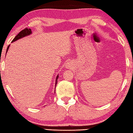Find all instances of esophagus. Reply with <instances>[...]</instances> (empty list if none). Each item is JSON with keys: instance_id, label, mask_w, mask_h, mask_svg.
Returning a JSON list of instances; mask_svg holds the SVG:
<instances>
[{"instance_id": "esophagus-1", "label": "esophagus", "mask_w": 133, "mask_h": 133, "mask_svg": "<svg viewBox=\"0 0 133 133\" xmlns=\"http://www.w3.org/2000/svg\"><path fill=\"white\" fill-rule=\"evenodd\" d=\"M71 63H66V67H67V69H69V68H70V67H71Z\"/></svg>"}]
</instances>
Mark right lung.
I'll use <instances>...</instances> for the list:
<instances>
[{"label":"right lung","instance_id":"add662e5","mask_svg":"<svg viewBox=\"0 0 133 133\" xmlns=\"http://www.w3.org/2000/svg\"><path fill=\"white\" fill-rule=\"evenodd\" d=\"M32 33V30H31L30 29H28V28L24 29L22 30L21 31V32L18 34V35L15 36V38L13 39L12 42H14V41H17V40H18V39L19 38H21L22 37H25V36H28L30 35V34ZM9 46H10V45L7 46V51H6V53L8 51V49H9ZM59 77V75H57V77L56 78V82H55V87L56 86V84H57V82H58V78Z\"/></svg>","mask_w":133,"mask_h":133}]
</instances>
